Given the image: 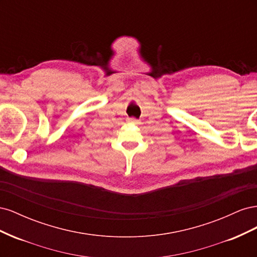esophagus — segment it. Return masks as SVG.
Masks as SVG:
<instances>
[{"instance_id": "obj_1", "label": "esophagus", "mask_w": 257, "mask_h": 257, "mask_svg": "<svg viewBox=\"0 0 257 257\" xmlns=\"http://www.w3.org/2000/svg\"><path fill=\"white\" fill-rule=\"evenodd\" d=\"M130 122L135 124V125H139V124H141V121L137 120L136 118H131V119H130Z\"/></svg>"}]
</instances>
